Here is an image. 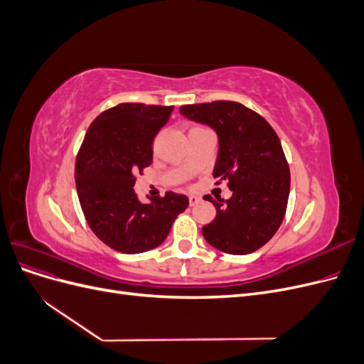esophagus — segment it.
<instances>
[{"label": "esophagus", "instance_id": "obj_1", "mask_svg": "<svg viewBox=\"0 0 364 364\" xmlns=\"http://www.w3.org/2000/svg\"><path fill=\"white\" fill-rule=\"evenodd\" d=\"M188 199H190V205H191V206L197 205V203H199V202L202 200L199 196H190V197H188Z\"/></svg>", "mask_w": 364, "mask_h": 364}]
</instances>
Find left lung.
<instances>
[{"mask_svg": "<svg viewBox=\"0 0 364 364\" xmlns=\"http://www.w3.org/2000/svg\"><path fill=\"white\" fill-rule=\"evenodd\" d=\"M179 112L215 132L213 174L232 191L228 200L206 199L217 214L202 228L205 240L230 255L258 250L281 226L290 193V170L278 135L261 115L237 102L186 105Z\"/></svg>", "mask_w": 364, "mask_h": 364, "instance_id": "8db88e82", "label": "left lung"}]
</instances>
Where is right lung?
I'll list each match as a JSON object with an SVG mask.
<instances>
[{
    "label": "right lung",
    "mask_w": 364,
    "mask_h": 364,
    "mask_svg": "<svg viewBox=\"0 0 364 364\" xmlns=\"http://www.w3.org/2000/svg\"><path fill=\"white\" fill-rule=\"evenodd\" d=\"M173 106L121 103L98 115L75 161V186L92 232L121 253L158 247L188 208V197L165 193L150 203L135 194V176L153 161V139Z\"/></svg>",
    "instance_id": "obj_1"
}]
</instances>
